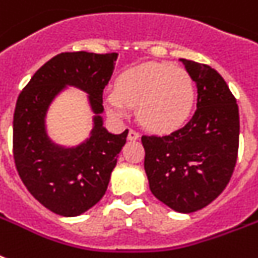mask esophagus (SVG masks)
I'll return each mask as SVG.
<instances>
[{
    "instance_id": "obj_1",
    "label": "esophagus",
    "mask_w": 258,
    "mask_h": 258,
    "mask_svg": "<svg viewBox=\"0 0 258 258\" xmlns=\"http://www.w3.org/2000/svg\"><path fill=\"white\" fill-rule=\"evenodd\" d=\"M139 137H141V134L138 133V131H135V130H128V135H127V138H128L130 141H137V139H139Z\"/></svg>"
}]
</instances>
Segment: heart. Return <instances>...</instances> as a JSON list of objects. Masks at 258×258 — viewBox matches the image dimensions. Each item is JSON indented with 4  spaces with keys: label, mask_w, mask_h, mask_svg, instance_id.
<instances>
[{
    "label": "heart",
    "mask_w": 258,
    "mask_h": 258,
    "mask_svg": "<svg viewBox=\"0 0 258 258\" xmlns=\"http://www.w3.org/2000/svg\"><path fill=\"white\" fill-rule=\"evenodd\" d=\"M196 103V83L180 67L145 62L117 76L115 91L104 93L109 116L127 117L137 107L138 119L157 134L175 131L187 121Z\"/></svg>",
    "instance_id": "b5f03b06"
}]
</instances>
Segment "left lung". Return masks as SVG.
Returning a JSON list of instances; mask_svg holds the SVG:
<instances>
[{
    "mask_svg": "<svg viewBox=\"0 0 258 258\" xmlns=\"http://www.w3.org/2000/svg\"><path fill=\"white\" fill-rule=\"evenodd\" d=\"M182 62L197 83L196 112L170 135H143L142 145L151 192L175 212L192 213L216 200L232 178L240 116L236 97L216 70Z\"/></svg>",
    "mask_w": 258,
    "mask_h": 258,
    "instance_id": "8db88e82",
    "label": "left lung"
}]
</instances>
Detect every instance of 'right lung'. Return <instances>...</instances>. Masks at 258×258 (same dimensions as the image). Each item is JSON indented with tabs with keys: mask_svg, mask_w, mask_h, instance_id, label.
<instances>
[{
	"mask_svg": "<svg viewBox=\"0 0 258 258\" xmlns=\"http://www.w3.org/2000/svg\"><path fill=\"white\" fill-rule=\"evenodd\" d=\"M116 53L64 52L46 61L18 95L13 116V157L28 191L50 212L75 217L104 196L117 154L128 130L112 135L95 116L92 135L78 149H60L46 138L48 105L66 84L89 93L96 113L103 112V89L108 84Z\"/></svg>",
	"mask_w": 258,
	"mask_h": 258,
	"instance_id": "right-lung-1",
	"label": "right lung"
}]
</instances>
